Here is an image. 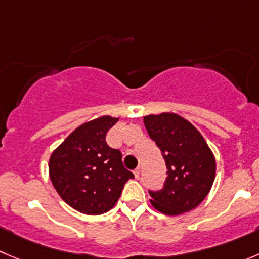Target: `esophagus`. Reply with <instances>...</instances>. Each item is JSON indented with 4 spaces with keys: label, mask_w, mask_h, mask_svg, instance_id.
<instances>
[{
    "label": "esophagus",
    "mask_w": 259,
    "mask_h": 259,
    "mask_svg": "<svg viewBox=\"0 0 259 259\" xmlns=\"http://www.w3.org/2000/svg\"><path fill=\"white\" fill-rule=\"evenodd\" d=\"M134 174H135V177H136L137 179L140 178V168H137L136 170H134Z\"/></svg>",
    "instance_id": "obj_1"
}]
</instances>
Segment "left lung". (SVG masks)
<instances>
[{
	"label": "left lung",
	"mask_w": 259,
	"mask_h": 259,
	"mask_svg": "<svg viewBox=\"0 0 259 259\" xmlns=\"http://www.w3.org/2000/svg\"><path fill=\"white\" fill-rule=\"evenodd\" d=\"M144 123L168 169L164 188L150 191L151 205L169 216L193 210L215 181L216 161L207 142L191 122L176 113L146 115Z\"/></svg>",
	"instance_id": "1"
}]
</instances>
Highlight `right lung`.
<instances>
[{
	"instance_id": "right-lung-1",
	"label": "right lung",
	"mask_w": 259,
	"mask_h": 259,
	"mask_svg": "<svg viewBox=\"0 0 259 259\" xmlns=\"http://www.w3.org/2000/svg\"><path fill=\"white\" fill-rule=\"evenodd\" d=\"M117 122L103 115L78 125L49 157V178L57 193L85 215H102L114 207L125 182L134 178L123 166L119 150L105 141Z\"/></svg>"
}]
</instances>
